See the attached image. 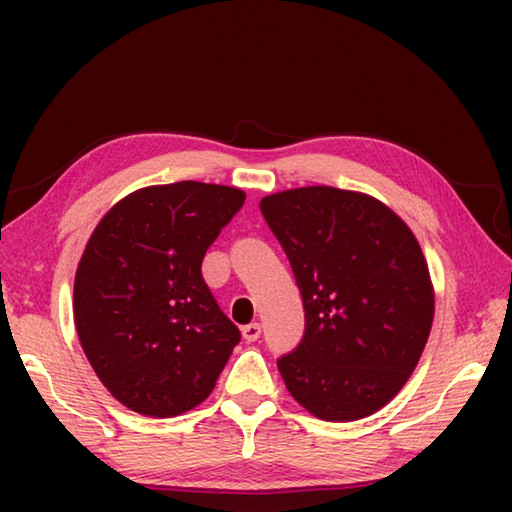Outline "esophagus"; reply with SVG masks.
<instances>
[{
  "mask_svg": "<svg viewBox=\"0 0 512 512\" xmlns=\"http://www.w3.org/2000/svg\"><path fill=\"white\" fill-rule=\"evenodd\" d=\"M241 334H244L246 341H257L259 334H262V325L250 323V325H246L244 329H241Z\"/></svg>",
  "mask_w": 512,
  "mask_h": 512,
  "instance_id": "obj_1",
  "label": "esophagus"
}]
</instances>
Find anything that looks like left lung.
Instances as JSON below:
<instances>
[{
  "label": "left lung",
  "mask_w": 512,
  "mask_h": 512,
  "mask_svg": "<svg viewBox=\"0 0 512 512\" xmlns=\"http://www.w3.org/2000/svg\"><path fill=\"white\" fill-rule=\"evenodd\" d=\"M305 302V336L277 361L302 409L368 418L402 391L427 345L436 293L418 239L379 198L327 185L259 201Z\"/></svg>",
  "instance_id": "obj_1"
}]
</instances>
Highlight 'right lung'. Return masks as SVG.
Listing matches in <instances>:
<instances>
[{"label": "right lung", "instance_id": "add662e5", "mask_svg": "<svg viewBox=\"0 0 512 512\" xmlns=\"http://www.w3.org/2000/svg\"><path fill=\"white\" fill-rule=\"evenodd\" d=\"M246 201L180 180L103 214L74 277V325L92 370L135 413L173 418L214 391L241 334L203 282L205 250Z\"/></svg>", "mask_w": 512, "mask_h": 512}]
</instances>
